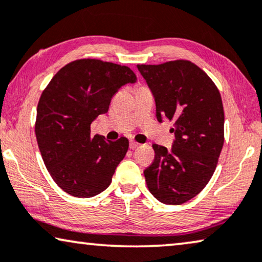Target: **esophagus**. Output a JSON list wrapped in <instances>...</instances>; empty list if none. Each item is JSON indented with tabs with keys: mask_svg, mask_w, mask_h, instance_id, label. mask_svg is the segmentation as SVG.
<instances>
[{
	"mask_svg": "<svg viewBox=\"0 0 262 262\" xmlns=\"http://www.w3.org/2000/svg\"><path fill=\"white\" fill-rule=\"evenodd\" d=\"M138 146H139L138 142H135V141H130V142H129V148H130V149H135Z\"/></svg>",
	"mask_w": 262,
	"mask_h": 262,
	"instance_id": "esophagus-1",
	"label": "esophagus"
}]
</instances>
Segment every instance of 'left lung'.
Here are the masks:
<instances>
[{
    "instance_id": "obj_1",
    "label": "left lung",
    "mask_w": 262,
    "mask_h": 262,
    "mask_svg": "<svg viewBox=\"0 0 262 262\" xmlns=\"http://www.w3.org/2000/svg\"><path fill=\"white\" fill-rule=\"evenodd\" d=\"M156 101L157 119L176 120L171 150L153 145L156 159L143 173L150 193L164 204L179 205L204 189L224 142L220 91L203 70L187 60L138 65Z\"/></svg>"
}]
</instances>
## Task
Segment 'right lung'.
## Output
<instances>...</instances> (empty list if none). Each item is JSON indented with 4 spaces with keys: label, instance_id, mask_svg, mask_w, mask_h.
<instances>
[{
    "label": "right lung",
    "instance_id": "add662e5",
    "mask_svg": "<svg viewBox=\"0 0 262 262\" xmlns=\"http://www.w3.org/2000/svg\"><path fill=\"white\" fill-rule=\"evenodd\" d=\"M136 82L127 66L80 59L56 73L39 99L35 135L42 160L54 182L78 198L101 193L112 183L129 142L90 136V126L108 113L120 88Z\"/></svg>",
    "mask_w": 262,
    "mask_h": 262
}]
</instances>
